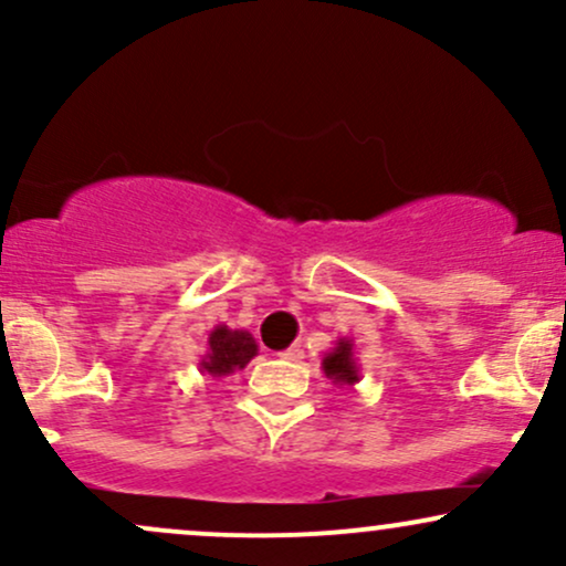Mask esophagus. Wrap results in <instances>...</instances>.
I'll use <instances>...</instances> for the list:
<instances>
[{
    "mask_svg": "<svg viewBox=\"0 0 566 566\" xmlns=\"http://www.w3.org/2000/svg\"><path fill=\"white\" fill-rule=\"evenodd\" d=\"M279 356H282L284 361H301L303 359V348L301 346H290L287 350H282Z\"/></svg>",
    "mask_w": 566,
    "mask_h": 566,
    "instance_id": "34e87169",
    "label": "esophagus"
}]
</instances>
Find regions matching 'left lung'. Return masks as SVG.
I'll list each match as a JSON object with an SVG mask.
<instances>
[{
  "instance_id": "left-lung-1",
  "label": "left lung",
  "mask_w": 566,
  "mask_h": 566,
  "mask_svg": "<svg viewBox=\"0 0 566 566\" xmlns=\"http://www.w3.org/2000/svg\"><path fill=\"white\" fill-rule=\"evenodd\" d=\"M322 369L329 380L335 382L337 388L343 386H354L359 382V365H356L354 356V343L348 337H337L335 346L324 354L322 359Z\"/></svg>"
}]
</instances>
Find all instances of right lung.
Here are the masks:
<instances>
[{
	"mask_svg": "<svg viewBox=\"0 0 566 566\" xmlns=\"http://www.w3.org/2000/svg\"><path fill=\"white\" fill-rule=\"evenodd\" d=\"M252 356H258L255 337L247 329H229L226 324H218L207 337V354L199 359V373L226 378L250 365Z\"/></svg>",
	"mask_w": 566,
	"mask_h": 566,
	"instance_id": "right-lung-1",
	"label": "right lung"
}]
</instances>
